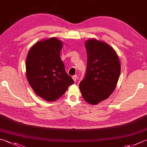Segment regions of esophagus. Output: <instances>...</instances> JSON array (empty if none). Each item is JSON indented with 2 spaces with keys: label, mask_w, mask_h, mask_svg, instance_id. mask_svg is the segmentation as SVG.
<instances>
[{
  "label": "esophagus",
  "mask_w": 147,
  "mask_h": 147,
  "mask_svg": "<svg viewBox=\"0 0 147 147\" xmlns=\"http://www.w3.org/2000/svg\"><path fill=\"white\" fill-rule=\"evenodd\" d=\"M72 78H73L74 82H76V80H77V76L76 75H74V76H73V77H72Z\"/></svg>",
  "instance_id": "1"
}]
</instances>
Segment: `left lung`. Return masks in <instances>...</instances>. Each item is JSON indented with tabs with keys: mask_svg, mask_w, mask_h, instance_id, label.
Masks as SVG:
<instances>
[{
	"mask_svg": "<svg viewBox=\"0 0 147 147\" xmlns=\"http://www.w3.org/2000/svg\"><path fill=\"white\" fill-rule=\"evenodd\" d=\"M87 71L79 87L83 99L97 105L108 99L115 88L120 74V63L115 51L107 43L90 39L85 42Z\"/></svg>",
	"mask_w": 147,
	"mask_h": 147,
	"instance_id": "obj_1",
	"label": "left lung"
}]
</instances>
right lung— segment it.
<instances>
[{"mask_svg":"<svg viewBox=\"0 0 147 147\" xmlns=\"http://www.w3.org/2000/svg\"><path fill=\"white\" fill-rule=\"evenodd\" d=\"M62 46L55 37L41 40L31 47L26 59L28 83L36 95L47 101L60 98L74 83L60 59Z\"/></svg>","mask_w":147,"mask_h":147,"instance_id":"1","label":"right lung"}]
</instances>
